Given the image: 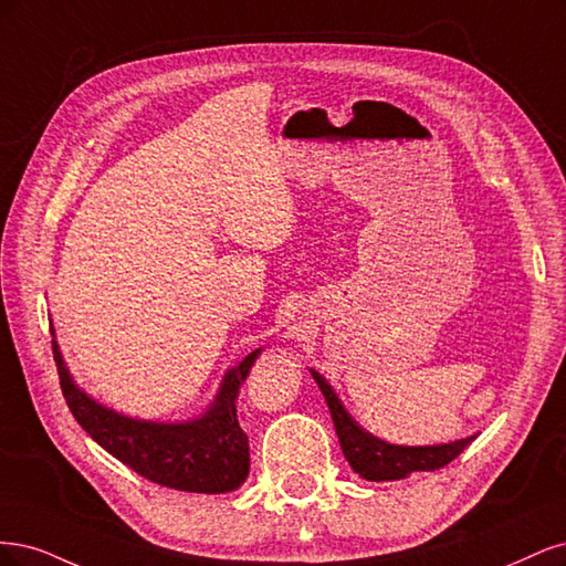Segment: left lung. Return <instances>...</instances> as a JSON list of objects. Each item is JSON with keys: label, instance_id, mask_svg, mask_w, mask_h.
<instances>
[{"label": "left lung", "instance_id": "8db88e82", "mask_svg": "<svg viewBox=\"0 0 566 566\" xmlns=\"http://www.w3.org/2000/svg\"><path fill=\"white\" fill-rule=\"evenodd\" d=\"M315 382L319 386L326 405H329L334 428L338 434L340 449L348 459L350 468L369 482H388V480H405L411 472H432L451 463L475 437L455 440L449 444H432V447H399L378 440L371 432L359 428L355 418L345 411L338 395L329 382L324 380L315 369H310Z\"/></svg>", "mask_w": 566, "mask_h": 566}]
</instances>
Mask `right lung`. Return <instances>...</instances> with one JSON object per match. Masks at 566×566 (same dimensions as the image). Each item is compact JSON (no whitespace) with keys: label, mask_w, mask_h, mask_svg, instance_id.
<instances>
[{"label":"right lung","mask_w":566,"mask_h":566,"mask_svg":"<svg viewBox=\"0 0 566 566\" xmlns=\"http://www.w3.org/2000/svg\"><path fill=\"white\" fill-rule=\"evenodd\" d=\"M51 343L72 416L117 461L145 480L178 491L226 494L242 486L249 475V440L237 421L234 399L261 350L226 374L213 405L202 416L186 423H157L122 416L91 399L65 369L56 338Z\"/></svg>","instance_id":"add662e5"}]
</instances>
